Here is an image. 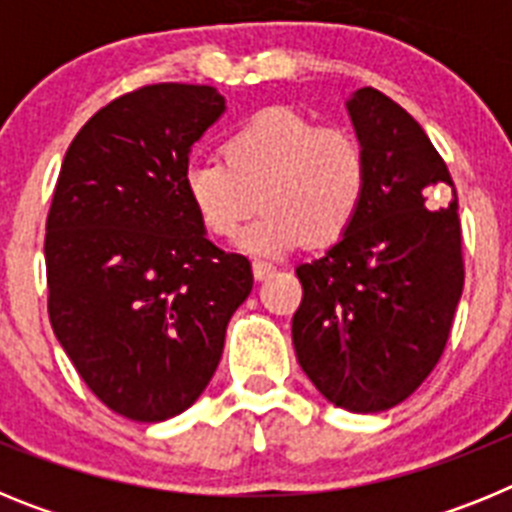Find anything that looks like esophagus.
I'll list each match as a JSON object with an SVG mask.
<instances>
[{
  "instance_id": "obj_1",
  "label": "esophagus",
  "mask_w": 512,
  "mask_h": 512,
  "mask_svg": "<svg viewBox=\"0 0 512 512\" xmlns=\"http://www.w3.org/2000/svg\"><path fill=\"white\" fill-rule=\"evenodd\" d=\"M251 269H253V277L259 279V282H264V279H269L271 274L277 271V266L269 264V261H253Z\"/></svg>"
}]
</instances>
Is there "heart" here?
Here are the masks:
<instances>
[{
  "instance_id": "1",
  "label": "heart",
  "mask_w": 512,
  "mask_h": 512,
  "mask_svg": "<svg viewBox=\"0 0 512 512\" xmlns=\"http://www.w3.org/2000/svg\"><path fill=\"white\" fill-rule=\"evenodd\" d=\"M184 194L202 228L238 238L256 256H279L300 243L330 246L359 217L369 187L366 153L343 128H318L289 107H266L225 140V158L197 156L184 166Z\"/></svg>"
}]
</instances>
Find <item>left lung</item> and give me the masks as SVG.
<instances>
[{"mask_svg": "<svg viewBox=\"0 0 512 512\" xmlns=\"http://www.w3.org/2000/svg\"><path fill=\"white\" fill-rule=\"evenodd\" d=\"M366 153L359 217L325 256L297 266L292 343L320 395L348 413H382L418 390L449 341L464 289L456 189L425 130L372 87L346 99ZM452 202L431 211L432 194Z\"/></svg>", "mask_w": 512, "mask_h": 512, "instance_id": "left-lung-1", "label": "left lung"}]
</instances>
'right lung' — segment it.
Masks as SVG:
<instances>
[{
	"mask_svg": "<svg viewBox=\"0 0 512 512\" xmlns=\"http://www.w3.org/2000/svg\"><path fill=\"white\" fill-rule=\"evenodd\" d=\"M223 94L153 84L115 99L71 140L45 223L48 315L89 390L161 423L205 392L251 264L207 241L187 194L192 146Z\"/></svg>",
	"mask_w": 512,
	"mask_h": 512,
	"instance_id": "1",
	"label": "right lung"
}]
</instances>
